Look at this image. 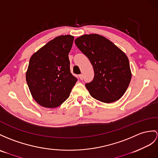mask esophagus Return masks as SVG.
I'll use <instances>...</instances> for the list:
<instances>
[{
  "label": "esophagus",
  "instance_id": "obj_1",
  "mask_svg": "<svg viewBox=\"0 0 158 158\" xmlns=\"http://www.w3.org/2000/svg\"><path fill=\"white\" fill-rule=\"evenodd\" d=\"M79 78L80 80H82L83 79V75L82 74H80L79 75Z\"/></svg>",
  "mask_w": 158,
  "mask_h": 158
}]
</instances>
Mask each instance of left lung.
Listing matches in <instances>:
<instances>
[{"label":"left lung","mask_w":158,"mask_h":158,"mask_svg":"<svg viewBox=\"0 0 158 158\" xmlns=\"http://www.w3.org/2000/svg\"><path fill=\"white\" fill-rule=\"evenodd\" d=\"M75 44L89 59L94 68L93 80L85 84L92 97L106 103L120 99L131 79L125 53L98 34L84 35L75 40Z\"/></svg>","instance_id":"1"}]
</instances>
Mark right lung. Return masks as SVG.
<instances>
[{
    "label": "right lung",
    "instance_id": "right-lung-1",
    "mask_svg": "<svg viewBox=\"0 0 158 158\" xmlns=\"http://www.w3.org/2000/svg\"><path fill=\"white\" fill-rule=\"evenodd\" d=\"M73 41L70 35L57 37L31 57L27 83L33 98L42 106H59L78 80L70 72L68 57Z\"/></svg>",
    "mask_w": 158,
    "mask_h": 158
}]
</instances>
